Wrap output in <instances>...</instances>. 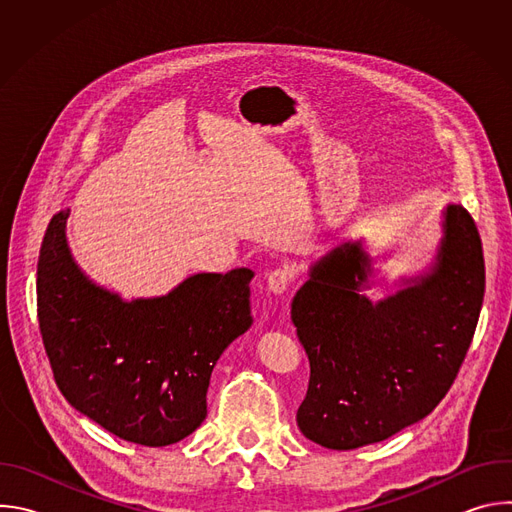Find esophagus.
Listing matches in <instances>:
<instances>
[{
    "label": "esophagus",
    "instance_id": "obj_1",
    "mask_svg": "<svg viewBox=\"0 0 512 512\" xmlns=\"http://www.w3.org/2000/svg\"><path fill=\"white\" fill-rule=\"evenodd\" d=\"M298 279V271L294 265H279L267 275V287L273 291V294H283V291L289 289V285H294Z\"/></svg>",
    "mask_w": 512,
    "mask_h": 512
}]
</instances>
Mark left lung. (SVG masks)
I'll return each instance as SVG.
<instances>
[{
  "label": "left lung",
  "mask_w": 512,
  "mask_h": 512,
  "mask_svg": "<svg viewBox=\"0 0 512 512\" xmlns=\"http://www.w3.org/2000/svg\"><path fill=\"white\" fill-rule=\"evenodd\" d=\"M435 269L371 304L358 294L369 257L346 243L320 259L291 302V322L310 358L298 409L308 440L330 450L383 442L423 419L454 385L484 298V255L474 218L446 210Z\"/></svg>",
  "instance_id": "8db88e82"
}]
</instances>
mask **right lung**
<instances>
[{
  "label": "right lung",
  "instance_id": "add662e5",
  "mask_svg": "<svg viewBox=\"0 0 512 512\" xmlns=\"http://www.w3.org/2000/svg\"><path fill=\"white\" fill-rule=\"evenodd\" d=\"M52 216L36 277L38 324L66 401L125 442L162 448L206 417L210 373L251 326V269L198 273L164 298L121 302L72 261Z\"/></svg>",
  "mask_w": 512,
  "mask_h": 512
}]
</instances>
